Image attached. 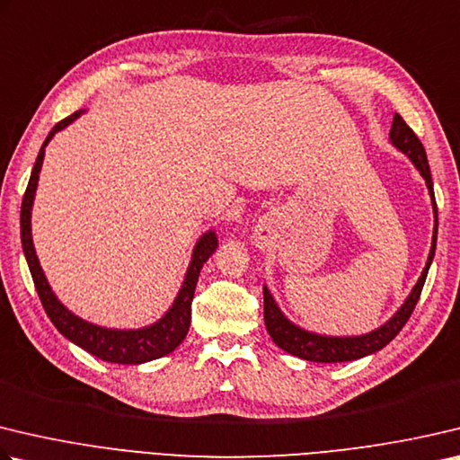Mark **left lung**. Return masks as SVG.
I'll return each mask as SVG.
<instances>
[{"instance_id":"left-lung-1","label":"left lung","mask_w":460,"mask_h":460,"mask_svg":"<svg viewBox=\"0 0 460 460\" xmlns=\"http://www.w3.org/2000/svg\"><path fill=\"white\" fill-rule=\"evenodd\" d=\"M388 138L392 146L398 148L400 153L411 158L414 169L420 172V177L424 179V182H427V189L430 195L432 213H434L432 243H430L429 259L427 263H424L420 278L414 283L412 291L406 296L404 304L398 307L394 315L388 317V320L382 325H378L376 330L368 333H360V336H323V333H315V332L299 328L297 323L291 322L289 317L281 312V307L278 305V302H275L270 288L263 286L265 328L270 332L271 340L283 349V352L302 358V360H307V362H322V364L360 360V358L380 352L384 346L390 344V341L398 336V332L404 328L408 317H411V314L414 312V305L419 302L420 291L424 288V281H427L430 263L434 259V249H437L438 213H437V201H434V189H432V177H430L427 153H424V146L419 140V137L414 135L412 128L408 127L400 114H394Z\"/></svg>"}]
</instances>
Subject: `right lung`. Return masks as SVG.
I'll return each mask as SVG.
<instances>
[{
	"label": "right lung",
	"mask_w": 460,
	"mask_h": 460,
	"mask_svg": "<svg viewBox=\"0 0 460 460\" xmlns=\"http://www.w3.org/2000/svg\"><path fill=\"white\" fill-rule=\"evenodd\" d=\"M82 112L84 111L74 112L68 116V119L58 122L56 127L49 130L48 138L40 148L36 164H33L31 177L28 182L26 195H23L22 213H20L23 255H26L33 286H36L41 305H44V310L49 320H52V323L56 325V330L60 332L66 340H70L72 344L86 349L88 354L96 356L104 362L145 364L174 352V349L182 344V340H185L190 325V302H193V296H195L199 273L203 270V263L215 253V249L219 247V239H217V233L213 229L205 231L203 235L197 239L179 294L172 299L169 310L158 317L155 323L143 325V328H130V330L106 328V325L88 322L84 317L70 312L68 307L58 299L54 289L49 288V281L40 265L36 247H33V239H31V208H33V199H36V190H38L40 171H41V164H44L46 146L49 145V140L58 135V132L64 130L66 127H70L74 120L80 119Z\"/></svg>",
	"instance_id": "1"
}]
</instances>
